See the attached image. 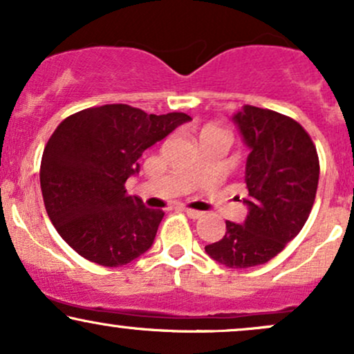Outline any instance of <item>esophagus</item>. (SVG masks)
<instances>
[{"label": "esophagus", "mask_w": 354, "mask_h": 354, "mask_svg": "<svg viewBox=\"0 0 354 354\" xmlns=\"http://www.w3.org/2000/svg\"><path fill=\"white\" fill-rule=\"evenodd\" d=\"M183 211H185V213L188 214V216H189L191 219H198V218H201V216H203V213H201V211H196V209L183 208Z\"/></svg>", "instance_id": "1"}]
</instances>
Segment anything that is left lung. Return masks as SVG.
I'll return each instance as SVG.
<instances>
[{
	"label": "left lung",
	"mask_w": 354,
	"mask_h": 354,
	"mask_svg": "<svg viewBox=\"0 0 354 354\" xmlns=\"http://www.w3.org/2000/svg\"><path fill=\"white\" fill-rule=\"evenodd\" d=\"M231 121L250 149L245 183L246 219L226 221L219 241L205 246L228 268L265 265L293 239L310 216L319 180V161L310 135L291 118L245 104Z\"/></svg>",
	"instance_id": "1"
}]
</instances>
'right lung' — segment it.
Returning a JSON list of instances; mask_svg holds the SVG:
<instances>
[{
  "mask_svg": "<svg viewBox=\"0 0 354 354\" xmlns=\"http://www.w3.org/2000/svg\"><path fill=\"white\" fill-rule=\"evenodd\" d=\"M185 113L148 115L128 104H104L61 121L44 146L39 169L44 208L76 253L116 268L153 246L163 209L128 196L124 183L140 173L145 149L188 123Z\"/></svg>",
  "mask_w": 354,
  "mask_h": 354,
  "instance_id": "1",
  "label": "right lung"
}]
</instances>
